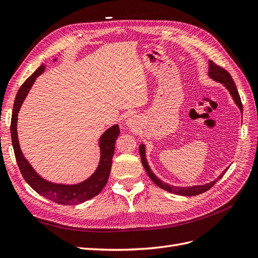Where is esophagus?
I'll list each match as a JSON object with an SVG mask.
<instances>
[{"label":"esophagus","mask_w":258,"mask_h":258,"mask_svg":"<svg viewBox=\"0 0 258 258\" xmlns=\"http://www.w3.org/2000/svg\"><path fill=\"white\" fill-rule=\"evenodd\" d=\"M127 123H128V126H134V120H132V119H129Z\"/></svg>","instance_id":"34e87169"}]
</instances>
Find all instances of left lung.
Masks as SVG:
<instances>
[{"mask_svg": "<svg viewBox=\"0 0 258 258\" xmlns=\"http://www.w3.org/2000/svg\"><path fill=\"white\" fill-rule=\"evenodd\" d=\"M208 75L210 79H212L213 81L215 82H218L223 84L226 88H227V90L230 92V96L232 97L233 101H235V103L238 105V107L240 108V111L242 112V103H241V99H240V96L238 93V90H237V87H236V84L235 82H233L231 75L226 71L225 69H223L222 67L217 66L216 63H214L213 61H209V72H208ZM139 152H140V155H141V160H142V165L146 171L147 175L151 177L152 181L159 186L160 188L165 189L169 192H172V194H175V195H179V196H196V195H200L202 192H205L207 190H209L211 187H212L218 179H221L223 177V175L226 173V171L228 170L225 169L223 171V173L218 176L216 179H214V181L210 182V183H207V184H204V185H195V186H189V187H179V186H173V185H170L168 183H165L160 181V179L156 176L153 171L151 170L150 166H148L147 163V160H146V156H145V145L144 144H141L139 146Z\"/></svg>", "mask_w": 258, "mask_h": 258, "instance_id": "1", "label": "left lung"}]
</instances>
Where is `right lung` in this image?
<instances>
[{
    "label": "right lung",
    "mask_w": 258,
    "mask_h": 258,
    "mask_svg": "<svg viewBox=\"0 0 258 258\" xmlns=\"http://www.w3.org/2000/svg\"><path fill=\"white\" fill-rule=\"evenodd\" d=\"M56 61V59H54ZM45 70V66L42 64L36 71L31 75L26 82L21 85L19 88L16 99H15L14 107H13V115L11 121V135H12V143L15 152V157L18 163L20 172L26 179V182L32 187V188L40 194L41 196H44L53 202H57L60 205H77L82 202L87 201L93 198L100 191L103 189V187L107 183L108 175L111 172L112 167V159L115 151V141L117 137L119 136V126L114 124L111 128H108L104 134L100 137L99 146H100V161L98 168L91 176L87 179L74 185H67V184H57L49 181H46L40 174L35 172V170L30 165L29 161L23 156L18 141L17 135V120H18V113L20 107L25 101L26 97L34 84L36 77L40 76Z\"/></svg>",
    "instance_id": "obj_1"
}]
</instances>
